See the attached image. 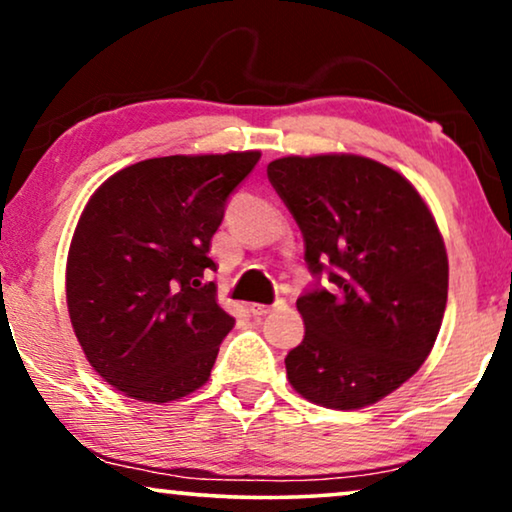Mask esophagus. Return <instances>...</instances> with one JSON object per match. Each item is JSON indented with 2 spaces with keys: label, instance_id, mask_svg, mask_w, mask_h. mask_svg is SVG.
I'll use <instances>...</instances> for the list:
<instances>
[{
  "label": "esophagus",
  "instance_id": "34e87169",
  "mask_svg": "<svg viewBox=\"0 0 512 512\" xmlns=\"http://www.w3.org/2000/svg\"><path fill=\"white\" fill-rule=\"evenodd\" d=\"M280 306H285V301H276L273 306H269V304H250V313H253L255 318H262V315L271 313L273 308H280Z\"/></svg>",
  "mask_w": 512,
  "mask_h": 512
}]
</instances>
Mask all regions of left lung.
<instances>
[{
    "mask_svg": "<svg viewBox=\"0 0 512 512\" xmlns=\"http://www.w3.org/2000/svg\"><path fill=\"white\" fill-rule=\"evenodd\" d=\"M266 176L297 220L315 278L297 299L306 334L287 352V378L325 408L371 406L420 369L441 329L448 255L434 215L406 178L369 157H280Z\"/></svg>",
    "mask_w": 512,
    "mask_h": 512,
    "instance_id": "1",
    "label": "left lung"
}]
</instances>
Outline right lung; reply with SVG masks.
<instances>
[{
	"instance_id": "1",
	"label": "right lung",
	"mask_w": 512,
	"mask_h": 512,
	"mask_svg": "<svg viewBox=\"0 0 512 512\" xmlns=\"http://www.w3.org/2000/svg\"><path fill=\"white\" fill-rule=\"evenodd\" d=\"M257 150L169 155L118 171L71 239L67 306L92 369L127 397L167 403L211 376L234 318L215 301L211 239Z\"/></svg>"
}]
</instances>
